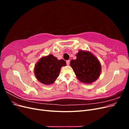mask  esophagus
<instances>
[{"mask_svg": "<svg viewBox=\"0 0 129 129\" xmlns=\"http://www.w3.org/2000/svg\"><path fill=\"white\" fill-rule=\"evenodd\" d=\"M69 63H70V61H69V60L66 61V64H67V66H69Z\"/></svg>", "mask_w": 129, "mask_h": 129, "instance_id": "34e87169", "label": "esophagus"}]
</instances>
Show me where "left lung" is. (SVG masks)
Listing matches in <instances>:
<instances>
[{
  "mask_svg": "<svg viewBox=\"0 0 129 129\" xmlns=\"http://www.w3.org/2000/svg\"><path fill=\"white\" fill-rule=\"evenodd\" d=\"M76 59L71 61V66L77 79L81 82L91 83L100 76L101 64L89 52L80 50L76 54Z\"/></svg>",
  "mask_w": 129,
  "mask_h": 129,
  "instance_id": "left-lung-1",
  "label": "left lung"
}]
</instances>
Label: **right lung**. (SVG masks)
<instances>
[{"mask_svg": "<svg viewBox=\"0 0 129 129\" xmlns=\"http://www.w3.org/2000/svg\"><path fill=\"white\" fill-rule=\"evenodd\" d=\"M66 63L63 60H58L52 55L43 57L35 66L34 73L37 79L45 84L54 83L59 74L62 66Z\"/></svg>", "mask_w": 129, "mask_h": 129, "instance_id": "right-lung-1", "label": "right lung"}]
</instances>
